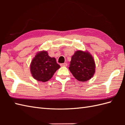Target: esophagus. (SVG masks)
<instances>
[{"instance_id": "1", "label": "esophagus", "mask_w": 125, "mask_h": 125, "mask_svg": "<svg viewBox=\"0 0 125 125\" xmlns=\"http://www.w3.org/2000/svg\"><path fill=\"white\" fill-rule=\"evenodd\" d=\"M60 65L61 67H66V66H67V63H62V64H61Z\"/></svg>"}]
</instances>
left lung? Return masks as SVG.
<instances>
[{
    "mask_svg": "<svg viewBox=\"0 0 125 125\" xmlns=\"http://www.w3.org/2000/svg\"><path fill=\"white\" fill-rule=\"evenodd\" d=\"M95 68L92 56L87 52L77 50L72 56L69 69L78 81L86 82L94 75Z\"/></svg>",
    "mask_w": 125,
    "mask_h": 125,
    "instance_id": "1",
    "label": "left lung"
}]
</instances>
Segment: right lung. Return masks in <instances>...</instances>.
Here are the masks:
<instances>
[{
	"mask_svg": "<svg viewBox=\"0 0 125 125\" xmlns=\"http://www.w3.org/2000/svg\"><path fill=\"white\" fill-rule=\"evenodd\" d=\"M60 68L55 58L51 57L47 51L38 52L31 63V72L36 80L46 82L51 79L56 71Z\"/></svg>",
	"mask_w": 125,
	"mask_h": 125,
	"instance_id": "obj_1",
	"label": "right lung"
}]
</instances>
